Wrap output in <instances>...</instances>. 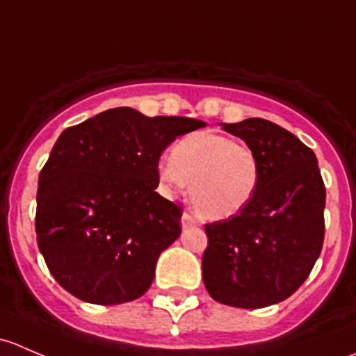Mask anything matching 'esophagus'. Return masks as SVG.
I'll list each match as a JSON object with an SVG mask.
<instances>
[{
    "label": "esophagus",
    "mask_w": 356,
    "mask_h": 356,
    "mask_svg": "<svg viewBox=\"0 0 356 356\" xmlns=\"http://www.w3.org/2000/svg\"><path fill=\"white\" fill-rule=\"evenodd\" d=\"M181 224H182V227L188 229V227H193V225H200V220L195 217V215L184 211V213H182V218H181Z\"/></svg>",
    "instance_id": "1"
}]
</instances>
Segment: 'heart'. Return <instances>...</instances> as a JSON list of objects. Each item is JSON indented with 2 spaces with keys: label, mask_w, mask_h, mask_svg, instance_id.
Returning <instances> with one entry per match:
<instances>
[{
  "label": "heart",
  "mask_w": 356,
  "mask_h": 356,
  "mask_svg": "<svg viewBox=\"0 0 356 356\" xmlns=\"http://www.w3.org/2000/svg\"><path fill=\"white\" fill-rule=\"evenodd\" d=\"M158 177L167 191L189 184V198L210 220L241 213L260 184V163L245 143L217 132L201 131L175 145L172 156L158 163Z\"/></svg>",
  "instance_id": "heart-1"
}]
</instances>
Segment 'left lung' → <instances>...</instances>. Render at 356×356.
Masks as SVG:
<instances>
[{"mask_svg": "<svg viewBox=\"0 0 356 356\" xmlns=\"http://www.w3.org/2000/svg\"><path fill=\"white\" fill-rule=\"evenodd\" d=\"M220 125L253 149L260 184L241 213L204 225L203 282L218 303L264 308L300 288L321 254L324 181L315 153L274 122Z\"/></svg>", "mask_w": 356, "mask_h": 356, "instance_id": "obj_1", "label": "left lung"}]
</instances>
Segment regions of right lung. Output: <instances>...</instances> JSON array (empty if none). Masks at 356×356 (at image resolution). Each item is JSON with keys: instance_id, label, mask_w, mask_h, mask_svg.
Listing matches in <instances>:
<instances>
[{"instance_id": "1", "label": "right lung", "mask_w": 356, "mask_h": 356, "mask_svg": "<svg viewBox=\"0 0 356 356\" xmlns=\"http://www.w3.org/2000/svg\"><path fill=\"white\" fill-rule=\"evenodd\" d=\"M188 117L111 108L60 134L39 174L35 234L53 277L95 305L138 300L158 257L181 236V211L158 188V160Z\"/></svg>"}]
</instances>
